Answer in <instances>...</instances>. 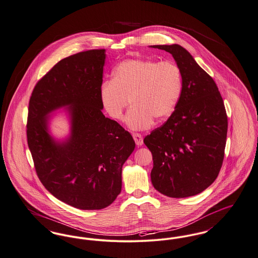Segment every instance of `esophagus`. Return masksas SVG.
Instances as JSON below:
<instances>
[{
    "mask_svg": "<svg viewBox=\"0 0 258 258\" xmlns=\"http://www.w3.org/2000/svg\"><path fill=\"white\" fill-rule=\"evenodd\" d=\"M133 138H134V141H135V143H136V145L139 146V147H141L142 145H143V143H144V141H143V136L141 135V134H139V133H133Z\"/></svg>",
    "mask_w": 258,
    "mask_h": 258,
    "instance_id": "34e87169",
    "label": "esophagus"
}]
</instances>
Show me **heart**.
<instances>
[{
    "label": "heart",
    "instance_id": "b5f03b06",
    "mask_svg": "<svg viewBox=\"0 0 258 258\" xmlns=\"http://www.w3.org/2000/svg\"><path fill=\"white\" fill-rule=\"evenodd\" d=\"M183 93L180 67L171 60L126 59L111 74L110 82L101 88V100L108 115L114 120L123 118L129 101L132 104L126 123L133 130H145L154 118L169 117Z\"/></svg>",
    "mask_w": 258,
    "mask_h": 258
}]
</instances>
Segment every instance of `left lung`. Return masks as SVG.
Wrapping results in <instances>:
<instances>
[{"label":"left lung","instance_id":"left-lung-1","mask_svg":"<svg viewBox=\"0 0 258 258\" xmlns=\"http://www.w3.org/2000/svg\"><path fill=\"white\" fill-rule=\"evenodd\" d=\"M170 52L183 75L182 97L167 121L144 139L153 155L155 189L187 198L208 188L224 159L228 120L223 99L212 77L183 47L155 45Z\"/></svg>","mask_w":258,"mask_h":258}]
</instances>
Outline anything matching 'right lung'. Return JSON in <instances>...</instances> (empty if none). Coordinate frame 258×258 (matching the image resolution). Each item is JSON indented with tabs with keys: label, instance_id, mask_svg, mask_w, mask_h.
I'll list each match as a JSON object with an SVG mask.
<instances>
[{
	"label": "right lung",
	"instance_id": "right-lung-1",
	"mask_svg": "<svg viewBox=\"0 0 258 258\" xmlns=\"http://www.w3.org/2000/svg\"><path fill=\"white\" fill-rule=\"evenodd\" d=\"M105 50L59 60L36 84L27 116V143L43 186L69 206L94 210L120 194L122 166L135 149L131 134L105 117L101 100ZM71 105L72 134L63 143L47 133L46 115Z\"/></svg>",
	"mask_w": 258,
	"mask_h": 258
}]
</instances>
